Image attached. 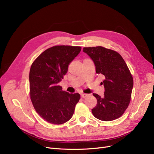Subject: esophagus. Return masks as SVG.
Wrapping results in <instances>:
<instances>
[{
	"instance_id": "1",
	"label": "esophagus",
	"mask_w": 154,
	"mask_h": 154,
	"mask_svg": "<svg viewBox=\"0 0 154 154\" xmlns=\"http://www.w3.org/2000/svg\"><path fill=\"white\" fill-rule=\"evenodd\" d=\"M88 96V94H81V97H82V98H85V97H87Z\"/></svg>"
}]
</instances>
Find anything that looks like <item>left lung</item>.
<instances>
[{"label":"left lung","instance_id":"left-lung-1","mask_svg":"<svg viewBox=\"0 0 154 154\" xmlns=\"http://www.w3.org/2000/svg\"><path fill=\"white\" fill-rule=\"evenodd\" d=\"M83 52L93 60L96 72L105 76L102 82L103 96L93 94L97 103L92 114L103 121L120 118L130 104L133 87V76L125 60L118 52L101 46L84 47Z\"/></svg>","mask_w":154,"mask_h":154}]
</instances>
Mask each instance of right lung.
I'll return each mask as SVG.
<instances>
[{"label":"right lung","instance_id":"right-lung-1","mask_svg":"<svg viewBox=\"0 0 154 154\" xmlns=\"http://www.w3.org/2000/svg\"><path fill=\"white\" fill-rule=\"evenodd\" d=\"M81 49L78 46L52 47L43 52L31 66V100L36 112L49 123L64 124L72 118L75 112L80 95L63 91L58 84Z\"/></svg>","mask_w":154,"mask_h":154}]
</instances>
